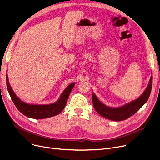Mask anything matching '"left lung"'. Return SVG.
I'll use <instances>...</instances> for the list:
<instances>
[{"instance_id": "1", "label": "left lung", "mask_w": 160, "mask_h": 160, "mask_svg": "<svg viewBox=\"0 0 160 160\" xmlns=\"http://www.w3.org/2000/svg\"><path fill=\"white\" fill-rule=\"evenodd\" d=\"M152 86V77L151 76L146 89L139 97L117 108L106 106L100 102L95 93H93V104L97 112L103 117L114 121H121L127 119L130 116L135 114L147 102L150 95Z\"/></svg>"}]
</instances>
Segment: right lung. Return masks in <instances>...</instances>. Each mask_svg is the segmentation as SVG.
Here are the masks:
<instances>
[{"label": "right lung", "instance_id": "obj_1", "mask_svg": "<svg viewBox=\"0 0 160 160\" xmlns=\"http://www.w3.org/2000/svg\"><path fill=\"white\" fill-rule=\"evenodd\" d=\"M75 84L73 82L66 88L60 95V98L50 104H32L24 102L15 95L11 88L8 74H6V85L12 100L18 110L24 115L35 119H45L60 113L65 108L67 99Z\"/></svg>", "mask_w": 160, "mask_h": 160}]
</instances>
